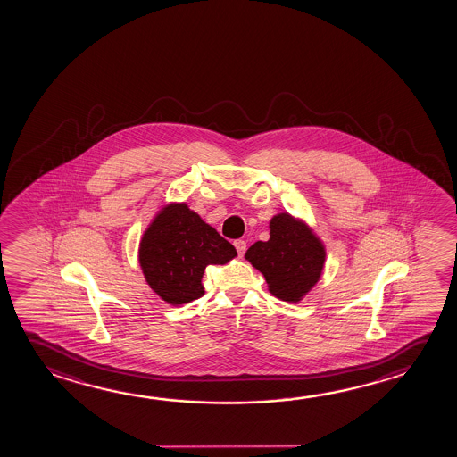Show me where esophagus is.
Here are the masks:
<instances>
[{
    "mask_svg": "<svg viewBox=\"0 0 457 457\" xmlns=\"http://www.w3.org/2000/svg\"><path fill=\"white\" fill-rule=\"evenodd\" d=\"M233 245H235V247H237L239 257H243L245 253H246V241H243V239H237Z\"/></svg>",
    "mask_w": 457,
    "mask_h": 457,
    "instance_id": "esophagus-1",
    "label": "esophagus"
}]
</instances>
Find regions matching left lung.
Here are the masks:
<instances>
[{
	"label": "left lung",
	"mask_w": 457,
	"mask_h": 457,
	"mask_svg": "<svg viewBox=\"0 0 457 457\" xmlns=\"http://www.w3.org/2000/svg\"><path fill=\"white\" fill-rule=\"evenodd\" d=\"M245 257L275 297L297 303L322 275L326 247L303 220L281 212L270 220L269 241L253 243Z\"/></svg>",
	"instance_id": "8db88e82"
}]
</instances>
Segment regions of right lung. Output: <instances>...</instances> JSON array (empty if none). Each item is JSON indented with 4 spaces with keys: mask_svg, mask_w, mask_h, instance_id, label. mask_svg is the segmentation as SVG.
Here are the masks:
<instances>
[{
    "mask_svg": "<svg viewBox=\"0 0 457 457\" xmlns=\"http://www.w3.org/2000/svg\"><path fill=\"white\" fill-rule=\"evenodd\" d=\"M237 249L186 204L159 211L139 243V265L151 289L167 303H188L204 294V269L224 265Z\"/></svg>",
    "mask_w": 457,
    "mask_h": 457,
    "instance_id": "obj_1",
    "label": "right lung"
}]
</instances>
